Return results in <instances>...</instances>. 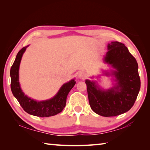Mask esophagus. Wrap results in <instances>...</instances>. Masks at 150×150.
Here are the masks:
<instances>
[{
	"mask_svg": "<svg viewBox=\"0 0 150 150\" xmlns=\"http://www.w3.org/2000/svg\"><path fill=\"white\" fill-rule=\"evenodd\" d=\"M79 77L81 78V79H85L86 77V73L84 71H80L79 73Z\"/></svg>",
	"mask_w": 150,
	"mask_h": 150,
	"instance_id": "esophagus-1",
	"label": "esophagus"
}]
</instances>
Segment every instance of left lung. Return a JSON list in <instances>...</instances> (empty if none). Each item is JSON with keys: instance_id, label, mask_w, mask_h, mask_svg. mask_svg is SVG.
Wrapping results in <instances>:
<instances>
[{"instance_id": "obj_1", "label": "left lung", "mask_w": 150, "mask_h": 150, "mask_svg": "<svg viewBox=\"0 0 150 150\" xmlns=\"http://www.w3.org/2000/svg\"><path fill=\"white\" fill-rule=\"evenodd\" d=\"M106 62L117 69L114 75L118 84L108 91L97 88L94 82L86 81L91 110L103 117H114L126 113L134 104L141 88L138 64L124 44H108Z\"/></svg>"}]
</instances>
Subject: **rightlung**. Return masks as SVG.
<instances>
[{"mask_svg": "<svg viewBox=\"0 0 150 150\" xmlns=\"http://www.w3.org/2000/svg\"><path fill=\"white\" fill-rule=\"evenodd\" d=\"M26 49L22 48L18 52L15 61L10 69L11 90L14 97L23 110L30 115L39 117H48L61 112L66 106V98L69 92L75 84V81H70L64 84L53 98L48 100L37 102L28 98L22 91L18 82V69L22 56Z\"/></svg>", "mask_w": 150, "mask_h": 150, "instance_id": "obj_1", "label": "right lung"}]
</instances>
